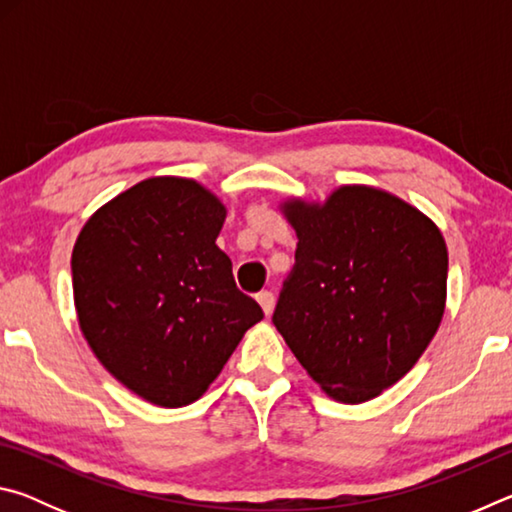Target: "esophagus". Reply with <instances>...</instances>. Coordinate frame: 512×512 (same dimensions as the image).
<instances>
[{"mask_svg": "<svg viewBox=\"0 0 512 512\" xmlns=\"http://www.w3.org/2000/svg\"><path fill=\"white\" fill-rule=\"evenodd\" d=\"M257 302H259V307L264 309V314H266V316H271V314H273L275 296H273L271 291H259V293H257Z\"/></svg>", "mask_w": 512, "mask_h": 512, "instance_id": "obj_1", "label": "esophagus"}]
</instances>
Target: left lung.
Listing matches in <instances>:
<instances>
[{"mask_svg": "<svg viewBox=\"0 0 512 512\" xmlns=\"http://www.w3.org/2000/svg\"><path fill=\"white\" fill-rule=\"evenodd\" d=\"M298 235L273 325L334 400L361 404L409 372L445 314L447 246L420 210L366 185L289 201Z\"/></svg>", "mask_w": 512, "mask_h": 512, "instance_id": "1", "label": "left lung"}]
</instances>
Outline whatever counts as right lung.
Segmentation results:
<instances>
[{
  "label": "right lung",
  "instance_id": "right-lung-1",
  "mask_svg": "<svg viewBox=\"0 0 512 512\" xmlns=\"http://www.w3.org/2000/svg\"><path fill=\"white\" fill-rule=\"evenodd\" d=\"M225 207L196 180L160 176L112 198L72 253L74 305L92 352L146 402L198 400L264 318L216 246Z\"/></svg>",
  "mask_w": 512,
  "mask_h": 512
}]
</instances>
